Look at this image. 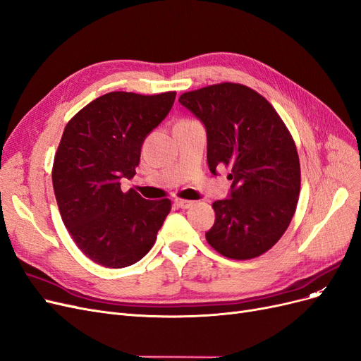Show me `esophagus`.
<instances>
[{"mask_svg":"<svg viewBox=\"0 0 361 361\" xmlns=\"http://www.w3.org/2000/svg\"><path fill=\"white\" fill-rule=\"evenodd\" d=\"M173 202H176V205L180 208H190L195 204L193 201H188V200H176Z\"/></svg>","mask_w":361,"mask_h":361,"instance_id":"esophagus-1","label":"esophagus"}]
</instances>
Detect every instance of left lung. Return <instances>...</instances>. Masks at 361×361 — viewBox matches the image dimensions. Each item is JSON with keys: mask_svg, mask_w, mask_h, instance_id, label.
<instances>
[{"mask_svg": "<svg viewBox=\"0 0 361 361\" xmlns=\"http://www.w3.org/2000/svg\"><path fill=\"white\" fill-rule=\"evenodd\" d=\"M178 102L207 132V164L231 169L228 197L213 202L210 246L231 259L257 258L283 235L295 213L300 160L294 139L257 91L224 82L184 92Z\"/></svg>", "mask_w": 361, "mask_h": 361, "instance_id": "1", "label": "left lung"}]
</instances>
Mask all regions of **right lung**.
I'll return each mask as SVG.
<instances>
[{"instance_id": "add662e5", "label": "right lung", "mask_w": 361, "mask_h": 361, "mask_svg": "<svg viewBox=\"0 0 361 361\" xmlns=\"http://www.w3.org/2000/svg\"><path fill=\"white\" fill-rule=\"evenodd\" d=\"M176 92L142 96L112 91L88 103L67 123L54 159L52 184L61 219L85 257L124 269L153 247L171 201H149L132 180L145 137L165 120Z\"/></svg>"}]
</instances>
